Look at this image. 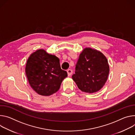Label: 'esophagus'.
I'll list each match as a JSON object with an SVG mask.
<instances>
[{"mask_svg": "<svg viewBox=\"0 0 135 135\" xmlns=\"http://www.w3.org/2000/svg\"><path fill=\"white\" fill-rule=\"evenodd\" d=\"M67 72H68V76H71V74H72L73 71H72V70H71V69H69V70H67Z\"/></svg>", "mask_w": 135, "mask_h": 135, "instance_id": "obj_1", "label": "esophagus"}]
</instances>
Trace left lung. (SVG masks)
Listing matches in <instances>:
<instances>
[{
  "instance_id": "left-lung-1",
  "label": "left lung",
  "mask_w": 135,
  "mask_h": 135,
  "mask_svg": "<svg viewBox=\"0 0 135 135\" xmlns=\"http://www.w3.org/2000/svg\"><path fill=\"white\" fill-rule=\"evenodd\" d=\"M109 71L106 57L97 50L87 48L80 54L72 78L81 91L93 93L105 84Z\"/></svg>"
}]
</instances>
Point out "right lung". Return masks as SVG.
I'll return each instance as SVG.
<instances>
[{"mask_svg":"<svg viewBox=\"0 0 135 135\" xmlns=\"http://www.w3.org/2000/svg\"><path fill=\"white\" fill-rule=\"evenodd\" d=\"M26 74L29 83L38 94L49 96L58 91L62 81L68 76L59 59L55 55L40 49L28 58Z\"/></svg>","mask_w":135,"mask_h":135,"instance_id":"add662e5","label":"right lung"}]
</instances>
